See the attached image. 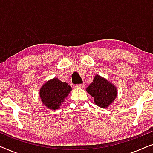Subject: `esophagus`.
Here are the masks:
<instances>
[{"mask_svg":"<svg viewBox=\"0 0 153 153\" xmlns=\"http://www.w3.org/2000/svg\"><path fill=\"white\" fill-rule=\"evenodd\" d=\"M83 87V84H76L75 85V88H82Z\"/></svg>","mask_w":153,"mask_h":153,"instance_id":"obj_1","label":"esophagus"}]
</instances>
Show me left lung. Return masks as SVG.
<instances>
[{"instance_id":"1","label":"left lung","mask_w":153,"mask_h":153,"mask_svg":"<svg viewBox=\"0 0 153 153\" xmlns=\"http://www.w3.org/2000/svg\"><path fill=\"white\" fill-rule=\"evenodd\" d=\"M86 91L94 97L96 105L102 108L109 106L117 95V90L112 83L99 75H96Z\"/></svg>"}]
</instances>
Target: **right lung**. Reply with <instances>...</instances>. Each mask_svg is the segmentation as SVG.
Segmentation results:
<instances>
[{
	"mask_svg": "<svg viewBox=\"0 0 153 153\" xmlns=\"http://www.w3.org/2000/svg\"><path fill=\"white\" fill-rule=\"evenodd\" d=\"M70 85L65 82H62L57 78L50 80L42 85L39 91L42 102L50 109H57L60 107L70 91Z\"/></svg>",
	"mask_w": 153,
	"mask_h": 153,
	"instance_id": "obj_1",
	"label": "right lung"
}]
</instances>
